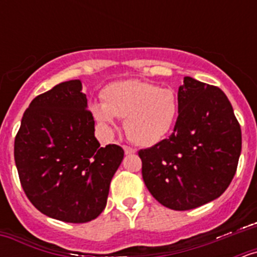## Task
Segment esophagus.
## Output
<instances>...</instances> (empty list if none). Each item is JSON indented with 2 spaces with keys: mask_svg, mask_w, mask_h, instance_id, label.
<instances>
[{
  "mask_svg": "<svg viewBox=\"0 0 257 257\" xmlns=\"http://www.w3.org/2000/svg\"><path fill=\"white\" fill-rule=\"evenodd\" d=\"M123 151H124V153H126V154L135 153V149L131 148V147H128V145H123Z\"/></svg>",
  "mask_w": 257,
  "mask_h": 257,
  "instance_id": "esophagus-1",
  "label": "esophagus"
}]
</instances>
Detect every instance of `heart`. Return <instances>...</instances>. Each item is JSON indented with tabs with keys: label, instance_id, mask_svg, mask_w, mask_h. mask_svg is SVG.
I'll use <instances>...</instances> for the list:
<instances>
[{
	"label": "heart",
	"instance_id": "1",
	"mask_svg": "<svg viewBox=\"0 0 257 257\" xmlns=\"http://www.w3.org/2000/svg\"><path fill=\"white\" fill-rule=\"evenodd\" d=\"M103 104H94L91 113L101 126L113 127L114 118H124L127 136L142 147L160 143L174 128L179 115V99L170 87L139 79L106 86Z\"/></svg>",
	"mask_w": 257,
	"mask_h": 257
}]
</instances>
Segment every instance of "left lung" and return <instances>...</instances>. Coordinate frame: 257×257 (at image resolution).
<instances>
[{"mask_svg":"<svg viewBox=\"0 0 257 257\" xmlns=\"http://www.w3.org/2000/svg\"><path fill=\"white\" fill-rule=\"evenodd\" d=\"M174 133L139 151L142 174L165 207L185 211L225 192L237 171L242 133L233 106L216 86L184 77Z\"/></svg>","mask_w":257,"mask_h":257,"instance_id":"obj_1","label":"left lung"}]
</instances>
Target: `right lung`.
<instances>
[{
    "mask_svg": "<svg viewBox=\"0 0 257 257\" xmlns=\"http://www.w3.org/2000/svg\"><path fill=\"white\" fill-rule=\"evenodd\" d=\"M79 79L36 96L22 118L14 157L20 184L40 212L65 222L96 219L123 160L115 144L101 148Z\"/></svg>",
    "mask_w": 257,
    "mask_h": 257,
    "instance_id": "add662e5",
    "label": "right lung"
}]
</instances>
